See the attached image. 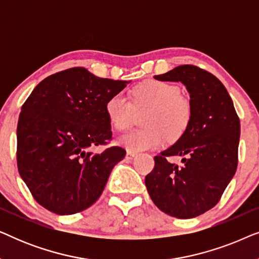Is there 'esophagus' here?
I'll use <instances>...</instances> for the list:
<instances>
[{"label": "esophagus", "mask_w": 259, "mask_h": 259, "mask_svg": "<svg viewBox=\"0 0 259 259\" xmlns=\"http://www.w3.org/2000/svg\"><path fill=\"white\" fill-rule=\"evenodd\" d=\"M136 155H137V153H134V152H132V151H127L126 158H127V159H133L134 157H136Z\"/></svg>", "instance_id": "1"}]
</instances>
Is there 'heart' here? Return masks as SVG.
I'll list each match as a JSON object with an SVG mask.
<instances>
[{"mask_svg": "<svg viewBox=\"0 0 259 259\" xmlns=\"http://www.w3.org/2000/svg\"><path fill=\"white\" fill-rule=\"evenodd\" d=\"M132 102L122 94H114L106 102V114L116 131L128 130L138 113H145V128L123 134L119 145L132 152L161 147L169 140H178L189 128L192 119V105L180 94L175 83L146 80L131 92Z\"/></svg>", "mask_w": 259, "mask_h": 259, "instance_id": "1", "label": "heart"}]
</instances>
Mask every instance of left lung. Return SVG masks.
Wrapping results in <instances>:
<instances>
[{
	"instance_id": "8db88e82",
	"label": "left lung",
	"mask_w": 259,
	"mask_h": 259,
	"mask_svg": "<svg viewBox=\"0 0 259 259\" xmlns=\"http://www.w3.org/2000/svg\"><path fill=\"white\" fill-rule=\"evenodd\" d=\"M154 79L180 81L186 87L192 119L175 145L155 155L145 184L159 210L176 218H194L218 203L235 176L239 118L224 84L206 70L183 65ZM171 155L184 156L183 165L168 163Z\"/></svg>"
}]
</instances>
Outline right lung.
<instances>
[{
	"mask_svg": "<svg viewBox=\"0 0 259 259\" xmlns=\"http://www.w3.org/2000/svg\"><path fill=\"white\" fill-rule=\"evenodd\" d=\"M130 81L102 79L82 67L42 80L21 108L17 122V168L41 206L74 214L101 196L122 147L93 153L112 139L106 102Z\"/></svg>",
	"mask_w": 259,
	"mask_h": 259,
	"instance_id": "1",
	"label": "right lung"
}]
</instances>
